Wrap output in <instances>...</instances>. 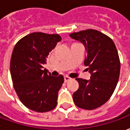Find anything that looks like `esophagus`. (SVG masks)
Instances as JSON below:
<instances>
[{
  "label": "esophagus",
  "mask_w": 130,
  "mask_h": 130,
  "mask_svg": "<svg viewBox=\"0 0 130 130\" xmlns=\"http://www.w3.org/2000/svg\"><path fill=\"white\" fill-rule=\"evenodd\" d=\"M71 79H71V78H70L69 76H65V77H64V80H65V83H67V82H68L69 81H70Z\"/></svg>",
  "instance_id": "esophagus-1"
}]
</instances>
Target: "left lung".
I'll return each mask as SVG.
<instances>
[{"mask_svg": "<svg viewBox=\"0 0 130 130\" xmlns=\"http://www.w3.org/2000/svg\"><path fill=\"white\" fill-rule=\"evenodd\" d=\"M70 37L84 45L87 53L84 65L91 75L89 80L76 78L79 86L73 93V100L79 108L97 109L109 100L119 79L120 63L116 45L96 30L73 32Z\"/></svg>", "mask_w": 130, "mask_h": 130, "instance_id": "1", "label": "left lung"}]
</instances>
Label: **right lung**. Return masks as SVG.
Here are the masks:
<instances>
[{
	"mask_svg": "<svg viewBox=\"0 0 130 130\" xmlns=\"http://www.w3.org/2000/svg\"><path fill=\"white\" fill-rule=\"evenodd\" d=\"M60 41L58 34L32 32L21 38L13 49L10 74L14 90L24 106L34 111H49L57 105L64 77L51 76L43 65Z\"/></svg>",
	"mask_w": 130,
	"mask_h": 130,
	"instance_id": "obj_1",
	"label": "right lung"
}]
</instances>
